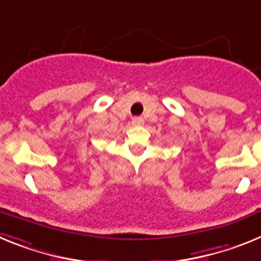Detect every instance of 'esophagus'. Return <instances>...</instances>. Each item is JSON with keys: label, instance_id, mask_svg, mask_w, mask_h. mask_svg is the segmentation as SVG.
Returning <instances> with one entry per match:
<instances>
[{"label": "esophagus", "instance_id": "1", "mask_svg": "<svg viewBox=\"0 0 261 261\" xmlns=\"http://www.w3.org/2000/svg\"><path fill=\"white\" fill-rule=\"evenodd\" d=\"M143 123V119L140 117H135L133 118V124H135V126H138V124H142Z\"/></svg>", "mask_w": 261, "mask_h": 261}]
</instances>
